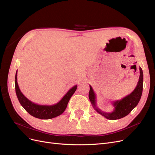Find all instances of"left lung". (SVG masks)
Masks as SVG:
<instances>
[{"mask_svg": "<svg viewBox=\"0 0 155 155\" xmlns=\"http://www.w3.org/2000/svg\"><path fill=\"white\" fill-rule=\"evenodd\" d=\"M139 69L140 77L137 87L129 95L126 96L120 100H116L112 102V104L114 108L112 112H104L97 107L96 105V94L94 91L92 87L90 85L88 97L93 108L97 113L104 116L107 119L114 120L122 118L127 115H128L131 110L137 107L140 101V98H141L143 91V71L141 67H140Z\"/></svg>", "mask_w": 155, "mask_h": 155, "instance_id": "left-lung-1", "label": "left lung"}]
</instances>
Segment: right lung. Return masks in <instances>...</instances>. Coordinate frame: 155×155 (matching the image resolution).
I'll return each mask as SVG.
<instances>
[{
    "label": "right lung",
    "instance_id": "1",
    "mask_svg": "<svg viewBox=\"0 0 155 155\" xmlns=\"http://www.w3.org/2000/svg\"><path fill=\"white\" fill-rule=\"evenodd\" d=\"M15 92L21 105L32 116L42 120L51 119L63 113L66 109L70 97L77 89V85L72 87L58 103L51 105H39L32 102L23 94L17 83V70L15 74Z\"/></svg>",
    "mask_w": 155,
    "mask_h": 155
}]
</instances>
